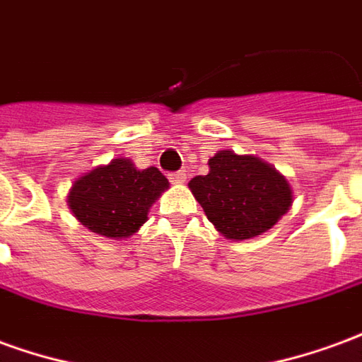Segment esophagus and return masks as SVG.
<instances>
[{"label":"esophagus","mask_w":362,"mask_h":362,"mask_svg":"<svg viewBox=\"0 0 362 362\" xmlns=\"http://www.w3.org/2000/svg\"><path fill=\"white\" fill-rule=\"evenodd\" d=\"M188 178V174L186 170H180V173H174V174H168V180L173 182V184H184Z\"/></svg>","instance_id":"obj_1"}]
</instances>
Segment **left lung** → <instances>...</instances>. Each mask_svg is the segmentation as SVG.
<instances>
[{"label": "left lung", "instance_id": "8db88e82", "mask_svg": "<svg viewBox=\"0 0 362 362\" xmlns=\"http://www.w3.org/2000/svg\"><path fill=\"white\" fill-rule=\"evenodd\" d=\"M207 165L209 173L192 178L188 188L228 240L264 235L291 209L293 188L287 178L256 155L223 149Z\"/></svg>", "mask_w": 362, "mask_h": 362}]
</instances>
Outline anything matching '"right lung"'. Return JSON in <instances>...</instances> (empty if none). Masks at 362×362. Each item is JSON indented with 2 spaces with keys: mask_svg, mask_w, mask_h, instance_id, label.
I'll return each mask as SVG.
<instances>
[{
  "mask_svg": "<svg viewBox=\"0 0 362 362\" xmlns=\"http://www.w3.org/2000/svg\"><path fill=\"white\" fill-rule=\"evenodd\" d=\"M168 186L155 166L139 170L129 158L118 157L79 176L69 188L67 205L90 233L122 240L143 227L151 205Z\"/></svg>",
  "mask_w": 362,
  "mask_h": 362,
  "instance_id": "1",
  "label": "right lung"
}]
</instances>
